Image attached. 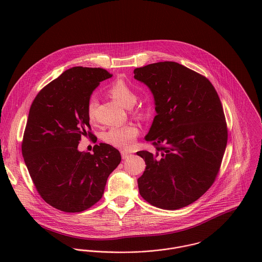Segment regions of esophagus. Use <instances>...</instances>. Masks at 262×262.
<instances>
[{
    "mask_svg": "<svg viewBox=\"0 0 262 262\" xmlns=\"http://www.w3.org/2000/svg\"><path fill=\"white\" fill-rule=\"evenodd\" d=\"M121 155H122V158L123 159H127L129 156H131V153L127 152V151H122L121 152Z\"/></svg>",
    "mask_w": 262,
    "mask_h": 262,
    "instance_id": "34e87169",
    "label": "esophagus"
}]
</instances>
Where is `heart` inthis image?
I'll return each mask as SVG.
<instances>
[{"label":"heart","instance_id":"obj_1","mask_svg":"<svg viewBox=\"0 0 262 262\" xmlns=\"http://www.w3.org/2000/svg\"><path fill=\"white\" fill-rule=\"evenodd\" d=\"M109 94L113 98L121 104L125 108L132 107L136 100L137 96L134 90L128 85L123 80H116L110 85L108 90ZM97 107V100L95 98H92L89 101L88 104V118L91 122L95 120V109ZM140 109H137L136 114H142ZM139 135V129L132 124L124 125V126H117L112 127L110 130H108L104 136L103 139L106 143L111 145L113 147H116L118 149L128 150L131 149L137 140V137Z\"/></svg>","mask_w":262,"mask_h":262}]
</instances>
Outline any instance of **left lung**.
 Here are the masks:
<instances>
[{
  "instance_id": "1",
  "label": "left lung",
  "mask_w": 262,
  "mask_h": 262,
  "mask_svg": "<svg viewBox=\"0 0 262 262\" xmlns=\"http://www.w3.org/2000/svg\"><path fill=\"white\" fill-rule=\"evenodd\" d=\"M134 78L149 88L156 112L145 136L155 152H137L146 164L139 192L157 208H184L210 188L221 166L228 133L220 98L208 78L174 61L135 69Z\"/></svg>"
}]
</instances>
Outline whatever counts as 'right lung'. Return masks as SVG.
<instances>
[{"label": "right lung", "mask_w": 262, "mask_h": 262, "mask_svg": "<svg viewBox=\"0 0 262 262\" xmlns=\"http://www.w3.org/2000/svg\"><path fill=\"white\" fill-rule=\"evenodd\" d=\"M106 70L75 67L44 86L34 99L24 132L22 154L41 198L63 212H82L103 196L107 180L121 161L106 143L78 151L92 134L88 104Z\"/></svg>", "instance_id": "obj_1"}]
</instances>
